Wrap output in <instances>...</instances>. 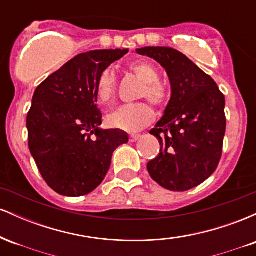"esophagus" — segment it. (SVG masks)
<instances>
[{
	"instance_id": "obj_1",
	"label": "esophagus",
	"mask_w": 256,
	"mask_h": 256,
	"mask_svg": "<svg viewBox=\"0 0 256 256\" xmlns=\"http://www.w3.org/2000/svg\"><path fill=\"white\" fill-rule=\"evenodd\" d=\"M138 138H140V134H130L128 140H130V142H136Z\"/></svg>"
}]
</instances>
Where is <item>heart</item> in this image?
<instances>
[{"instance_id": "obj_1", "label": "heart", "mask_w": 256, "mask_h": 256, "mask_svg": "<svg viewBox=\"0 0 256 256\" xmlns=\"http://www.w3.org/2000/svg\"><path fill=\"white\" fill-rule=\"evenodd\" d=\"M128 71L134 73L143 82L140 98H146L156 107H164L168 102V90L158 82L156 67L150 62L137 60L128 66ZM96 96L102 104H110L116 98V78L110 68H106L98 74L95 84ZM154 118V110L149 102L124 104L108 116V124L116 128L126 131H136L144 128Z\"/></svg>"}]
</instances>
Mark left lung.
<instances>
[{"label": "left lung", "instance_id": "8db88e82", "mask_svg": "<svg viewBox=\"0 0 256 256\" xmlns=\"http://www.w3.org/2000/svg\"><path fill=\"white\" fill-rule=\"evenodd\" d=\"M156 60L168 74L172 98L149 134L160 152L146 165L150 177L171 192H186L213 174L222 154L225 98L210 76L168 46L136 50Z\"/></svg>", "mask_w": 256, "mask_h": 256}]
</instances>
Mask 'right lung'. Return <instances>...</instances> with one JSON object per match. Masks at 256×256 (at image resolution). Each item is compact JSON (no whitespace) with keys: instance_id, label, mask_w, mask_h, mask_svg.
<instances>
[{"instance_id":"obj_1","label":"right lung","mask_w":256,"mask_h":256,"mask_svg":"<svg viewBox=\"0 0 256 256\" xmlns=\"http://www.w3.org/2000/svg\"><path fill=\"white\" fill-rule=\"evenodd\" d=\"M128 49L78 54L37 86L26 118L28 148L46 183L64 196L86 195L102 183L125 132L101 130L95 84Z\"/></svg>"}]
</instances>
